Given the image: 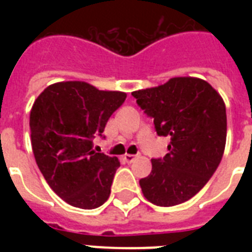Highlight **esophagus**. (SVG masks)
<instances>
[{
  "instance_id": "1",
  "label": "esophagus",
  "mask_w": 252,
  "mask_h": 252,
  "mask_svg": "<svg viewBox=\"0 0 252 252\" xmlns=\"http://www.w3.org/2000/svg\"><path fill=\"white\" fill-rule=\"evenodd\" d=\"M136 158H137V156H134V154H126V156H124V159H126V161L128 162V163H130V162H133L134 159H136Z\"/></svg>"
}]
</instances>
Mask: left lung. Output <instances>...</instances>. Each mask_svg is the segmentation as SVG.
I'll return each instance as SVG.
<instances>
[{"label": "left lung", "mask_w": 252, "mask_h": 252, "mask_svg": "<svg viewBox=\"0 0 252 252\" xmlns=\"http://www.w3.org/2000/svg\"><path fill=\"white\" fill-rule=\"evenodd\" d=\"M154 120L158 136L170 137L168 153L152 159V172L140 180L150 203L172 207L187 201L219 167L226 142V108L207 81L176 77L158 87L132 93Z\"/></svg>", "instance_id": "left-lung-1"}]
</instances>
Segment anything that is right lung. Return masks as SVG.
Returning a JSON list of instances; mask_svg holds the SVG:
<instances>
[{
    "label": "right lung",
    "mask_w": 252,
    "mask_h": 252,
    "mask_svg": "<svg viewBox=\"0 0 252 252\" xmlns=\"http://www.w3.org/2000/svg\"><path fill=\"white\" fill-rule=\"evenodd\" d=\"M126 98L122 91H102L86 82L48 86L30 114L31 144L37 167L49 187L68 204L94 209L107 201L116 157L93 150L108 119Z\"/></svg>",
    "instance_id": "obj_1"
}]
</instances>
